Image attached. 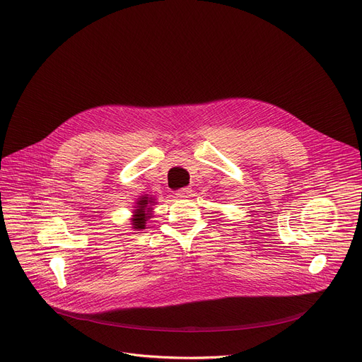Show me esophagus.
<instances>
[{"label": "esophagus", "instance_id": "esophagus-1", "mask_svg": "<svg viewBox=\"0 0 362 362\" xmlns=\"http://www.w3.org/2000/svg\"><path fill=\"white\" fill-rule=\"evenodd\" d=\"M176 197L177 198H189V197H192V187H183V189H180V191H177Z\"/></svg>", "mask_w": 362, "mask_h": 362}]
</instances>
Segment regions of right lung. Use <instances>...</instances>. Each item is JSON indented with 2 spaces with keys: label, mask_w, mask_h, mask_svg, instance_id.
Returning a JSON list of instances; mask_svg holds the SVG:
<instances>
[{
  "label": "right lung",
  "mask_w": 362,
  "mask_h": 362,
  "mask_svg": "<svg viewBox=\"0 0 362 362\" xmlns=\"http://www.w3.org/2000/svg\"><path fill=\"white\" fill-rule=\"evenodd\" d=\"M148 202H152V201H148L146 197H144L138 202V210H135V217L132 220L135 229H145V223L148 220V210H149V208H146Z\"/></svg>",
  "instance_id": "1"
}]
</instances>
